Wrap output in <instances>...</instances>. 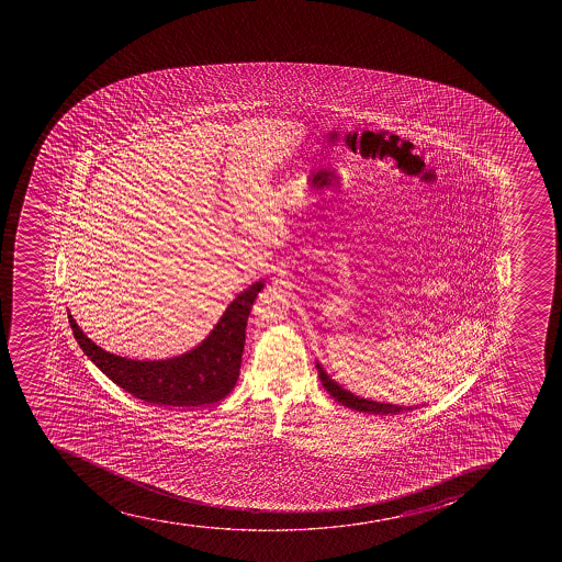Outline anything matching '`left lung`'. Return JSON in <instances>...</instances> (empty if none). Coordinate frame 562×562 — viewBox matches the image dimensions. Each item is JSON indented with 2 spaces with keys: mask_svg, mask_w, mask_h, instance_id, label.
Here are the masks:
<instances>
[{
  "mask_svg": "<svg viewBox=\"0 0 562 562\" xmlns=\"http://www.w3.org/2000/svg\"><path fill=\"white\" fill-rule=\"evenodd\" d=\"M318 378L323 381L324 389L328 390L329 395L335 401H339L340 405L348 406L351 411L368 412V414H381V416H395L401 412L414 411L417 406L390 405V403H378V401L364 400L359 395H353L348 390L342 389L340 384L335 383L328 373L324 372V368L317 362Z\"/></svg>",
  "mask_w": 562,
  "mask_h": 562,
  "instance_id": "8db88e82",
  "label": "left lung"
}]
</instances>
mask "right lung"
<instances>
[{
	"label": "right lung",
	"mask_w": 562,
	"mask_h": 562,
	"mask_svg": "<svg viewBox=\"0 0 562 562\" xmlns=\"http://www.w3.org/2000/svg\"><path fill=\"white\" fill-rule=\"evenodd\" d=\"M263 280L241 291L223 313L211 335L194 350L165 361H134L102 350L67 315L83 353L113 383L137 400L165 406L212 405L231 394L238 381L245 345V326Z\"/></svg>",
	"instance_id": "add662e5"
}]
</instances>
